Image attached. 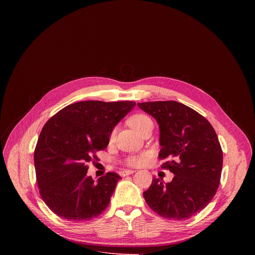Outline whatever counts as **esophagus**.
I'll return each instance as SVG.
<instances>
[{"label": "esophagus", "mask_w": 255, "mask_h": 255, "mask_svg": "<svg viewBox=\"0 0 255 255\" xmlns=\"http://www.w3.org/2000/svg\"><path fill=\"white\" fill-rule=\"evenodd\" d=\"M134 172H135V170H132V169H125V170H123V171L121 172V174H122L123 176H126V175L132 174V173H134Z\"/></svg>", "instance_id": "34e87169"}]
</instances>
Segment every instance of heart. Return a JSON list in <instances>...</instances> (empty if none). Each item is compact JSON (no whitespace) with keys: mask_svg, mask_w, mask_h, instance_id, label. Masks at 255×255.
<instances>
[{"mask_svg":"<svg viewBox=\"0 0 255 255\" xmlns=\"http://www.w3.org/2000/svg\"><path fill=\"white\" fill-rule=\"evenodd\" d=\"M130 125L132 126L133 129H135L139 134L141 133V131L150 124H152L151 119L146 116V115H143V114H137L135 116H133L130 120H129ZM115 131L113 132L112 136H114ZM151 156V153L148 151H145L140 153L139 155H134V156H130L126 159V163L127 165L130 166H140L143 165L145 162H146Z\"/></svg>","mask_w":255,"mask_h":255,"instance_id":"b5f03b06","label":"heart"}]
</instances>
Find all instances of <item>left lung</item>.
<instances>
[{"instance_id":"left-lung-1","label":"left lung","mask_w":255,"mask_h":255,"mask_svg":"<svg viewBox=\"0 0 255 255\" xmlns=\"http://www.w3.org/2000/svg\"><path fill=\"white\" fill-rule=\"evenodd\" d=\"M159 126V158L173 173L170 183L153 178L143 197L159 216L185 220L203 210L220 184L223 153L217 134L201 114L175 102L137 103Z\"/></svg>"}]
</instances>
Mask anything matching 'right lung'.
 I'll return each mask as SVG.
<instances>
[{"mask_svg": "<svg viewBox=\"0 0 255 255\" xmlns=\"http://www.w3.org/2000/svg\"><path fill=\"white\" fill-rule=\"evenodd\" d=\"M131 101H84L66 106L44 125L34 151L39 193L47 207L69 221L98 217L110 203L121 176L94 180L88 163L109 144L115 126L132 110Z\"/></svg>", "mask_w": 255, "mask_h": 255, "instance_id": "obj_1", "label": "right lung"}]
</instances>
